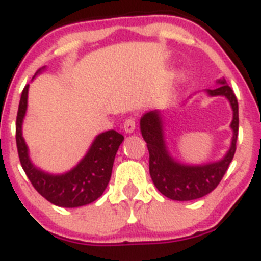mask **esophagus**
Returning <instances> with one entry per match:
<instances>
[{
  "mask_svg": "<svg viewBox=\"0 0 261 261\" xmlns=\"http://www.w3.org/2000/svg\"><path fill=\"white\" fill-rule=\"evenodd\" d=\"M136 129V120L135 119H126L125 123H124V130L126 133H133Z\"/></svg>",
  "mask_w": 261,
  "mask_h": 261,
  "instance_id": "esophagus-1",
  "label": "esophagus"
}]
</instances>
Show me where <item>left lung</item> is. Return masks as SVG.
<instances>
[{
    "instance_id": "8db88e82",
    "label": "left lung",
    "mask_w": 261,
    "mask_h": 261,
    "mask_svg": "<svg viewBox=\"0 0 261 261\" xmlns=\"http://www.w3.org/2000/svg\"><path fill=\"white\" fill-rule=\"evenodd\" d=\"M216 82L220 86L213 90H205V93L208 96L226 98L232 111V120L230 124L232 130L231 142L229 150L218 161L190 165L175 159L168 150L166 141L165 126L166 119L170 114L168 111H150L140 120L141 135L149 150V171L151 180L156 190L168 199L190 201L206 196L220 184L234 158L239 129L238 100L225 78H220Z\"/></svg>"
}]
</instances>
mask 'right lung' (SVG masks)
Here are the masks:
<instances>
[{"mask_svg":"<svg viewBox=\"0 0 261 261\" xmlns=\"http://www.w3.org/2000/svg\"><path fill=\"white\" fill-rule=\"evenodd\" d=\"M43 70H45V66L39 69L34 78ZM29 87L30 85H27L20 95L15 128L18 154L27 177L44 199L57 206L78 208L91 204L98 200L107 188L112 174L115 155L124 141L123 135L114 129L99 133L87 149L84 158L74 167L61 174L44 171L32 162L29 146L23 138L22 128L29 106Z\"/></svg>","mask_w":261,"mask_h":261,"instance_id":"right-lung-1","label":"right lung"}]
</instances>
